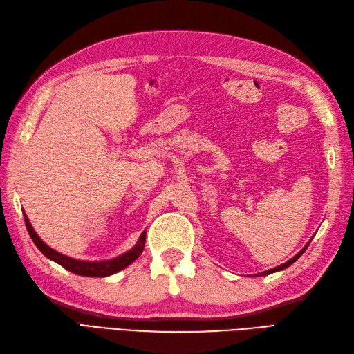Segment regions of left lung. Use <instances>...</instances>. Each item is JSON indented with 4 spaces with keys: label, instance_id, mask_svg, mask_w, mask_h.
<instances>
[{
    "label": "left lung",
    "instance_id": "obj_1",
    "mask_svg": "<svg viewBox=\"0 0 354 354\" xmlns=\"http://www.w3.org/2000/svg\"><path fill=\"white\" fill-rule=\"evenodd\" d=\"M308 245H310V242H308L306 243V245L304 247V250L302 251H299L297 252V254L293 257V259H290L288 261H286V263L284 265H279V266H277V268H274V269H269V270H265V272H261V274H257L256 277H263V275H269V274H274V272H278V270H283V269H286V268H288L290 265H292V263H295V261L299 259V257H301L302 254H304V251L308 248Z\"/></svg>",
    "mask_w": 354,
    "mask_h": 354
}]
</instances>
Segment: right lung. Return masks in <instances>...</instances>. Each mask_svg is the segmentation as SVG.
<instances>
[{"instance_id":"obj_1","label":"right lung","mask_w":354,"mask_h":354,"mask_svg":"<svg viewBox=\"0 0 354 354\" xmlns=\"http://www.w3.org/2000/svg\"><path fill=\"white\" fill-rule=\"evenodd\" d=\"M24 218H25L26 230H28L32 242L35 243V245H37V248L43 252V254L46 256L48 259L57 261L58 265H61L62 268H66L70 272H73V274H76V275H82V277H107V275L116 274V272H120L124 268L131 265L133 261L142 254V251L145 248V234H147V233L143 232L140 234L138 245H136L134 248H131L130 251L124 252V254L120 256V257H115L112 260H106V261L76 260V259H71L68 256L61 254V252H58L55 250H52L50 247H48L46 243H44L39 238V234L34 232L32 225H31V223L28 220V216H26V214H24Z\"/></svg>"}]
</instances>
